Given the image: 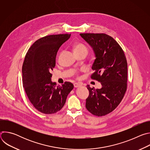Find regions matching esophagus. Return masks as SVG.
<instances>
[{
	"mask_svg": "<svg viewBox=\"0 0 150 150\" xmlns=\"http://www.w3.org/2000/svg\"><path fill=\"white\" fill-rule=\"evenodd\" d=\"M81 85V83H78V82H75V83H74V87H75V88H76V87H80Z\"/></svg>",
	"mask_w": 150,
	"mask_h": 150,
	"instance_id": "esophagus-1",
	"label": "esophagus"
}]
</instances>
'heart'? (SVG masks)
I'll return each mask as SVG.
<instances>
[{
  "label": "heart",
  "mask_w": 150,
  "mask_h": 150,
  "mask_svg": "<svg viewBox=\"0 0 150 150\" xmlns=\"http://www.w3.org/2000/svg\"><path fill=\"white\" fill-rule=\"evenodd\" d=\"M74 50L75 53H87L88 49L87 47L80 42H77L74 45Z\"/></svg>",
  "instance_id": "1"
}]
</instances>
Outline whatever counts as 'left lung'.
<instances>
[{
  "label": "left lung",
  "mask_w": 150,
  "mask_h": 150,
  "mask_svg": "<svg viewBox=\"0 0 150 150\" xmlns=\"http://www.w3.org/2000/svg\"><path fill=\"white\" fill-rule=\"evenodd\" d=\"M80 35L93 47L96 59L91 78L100 82V89L87 85L89 96L87 109L92 115L103 116L113 112L122 100L127 89V63L117 42L104 33H81Z\"/></svg>",
  "instance_id": "8db88e82"
}]
</instances>
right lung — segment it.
Masks as SVG:
<instances>
[{"instance_id": "add662e5", "label": "right lung", "mask_w": 150, "mask_h": 150, "mask_svg": "<svg viewBox=\"0 0 150 150\" xmlns=\"http://www.w3.org/2000/svg\"><path fill=\"white\" fill-rule=\"evenodd\" d=\"M70 37L71 34H60L42 37L34 42L25 55L22 68L23 87L31 103L42 113L51 115L60 110L74 88L70 82L56 86L51 81L50 73L56 66L59 47Z\"/></svg>"}]
</instances>
